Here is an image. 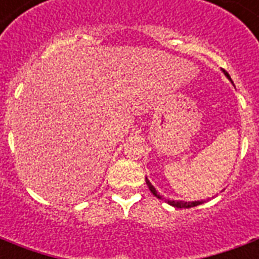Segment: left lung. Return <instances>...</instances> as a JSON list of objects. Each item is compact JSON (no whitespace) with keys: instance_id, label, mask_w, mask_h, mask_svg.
Here are the masks:
<instances>
[{"instance_id":"8db88e82","label":"left lung","mask_w":259,"mask_h":259,"mask_svg":"<svg viewBox=\"0 0 259 259\" xmlns=\"http://www.w3.org/2000/svg\"><path fill=\"white\" fill-rule=\"evenodd\" d=\"M224 71V74L231 79V76H229V74H228L227 71L225 70H222ZM145 183H147V185H148V188L149 191L152 192V195L154 196H156L158 199H162V196L159 195L158 191L154 188V185L152 184L149 183V180L148 178H145ZM168 204L170 206H173V207H177V208H189V207H195V206H199V204H202V203H204V200H198V202H184V200H168Z\"/></svg>"}]
</instances>
